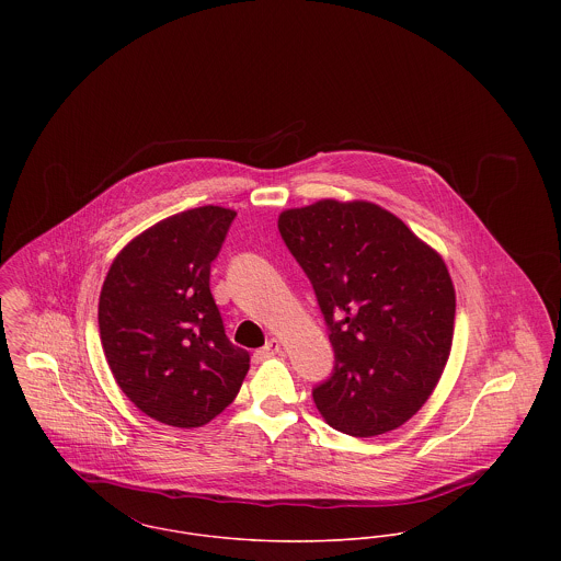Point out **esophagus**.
Wrapping results in <instances>:
<instances>
[{
  "instance_id": "34e87169",
  "label": "esophagus",
  "mask_w": 561,
  "mask_h": 561,
  "mask_svg": "<svg viewBox=\"0 0 561 561\" xmlns=\"http://www.w3.org/2000/svg\"><path fill=\"white\" fill-rule=\"evenodd\" d=\"M278 352H280V343H278L276 339H270L261 350H256V352H254V358H256V360H265V358L276 356Z\"/></svg>"
}]
</instances>
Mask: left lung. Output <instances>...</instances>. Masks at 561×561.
Here are the masks:
<instances>
[{
	"label": "left lung",
	"mask_w": 561,
	"mask_h": 561,
	"mask_svg": "<svg viewBox=\"0 0 561 561\" xmlns=\"http://www.w3.org/2000/svg\"><path fill=\"white\" fill-rule=\"evenodd\" d=\"M278 231L313 285L334 352L313 389L323 419L358 438L400 427L449 358L456 291L445 261L363 201L287 209Z\"/></svg>",
	"instance_id": "left-lung-1"
}]
</instances>
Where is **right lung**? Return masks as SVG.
<instances>
[{"label":"right lung","mask_w":561,"mask_h":561,"mask_svg":"<svg viewBox=\"0 0 561 561\" xmlns=\"http://www.w3.org/2000/svg\"><path fill=\"white\" fill-rule=\"evenodd\" d=\"M236 211L198 207L161 220L114 259L99 332L121 391L145 414L198 427L238 398L250 356L233 345L209 289Z\"/></svg>","instance_id":"right-lung-1"}]
</instances>
